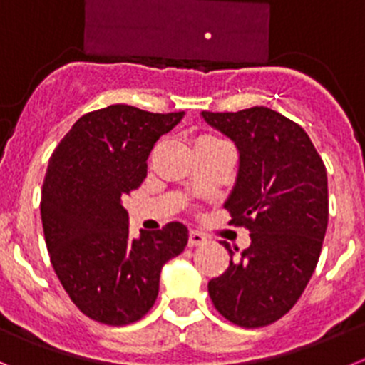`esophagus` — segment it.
<instances>
[{
  "instance_id": "34e87169",
  "label": "esophagus",
  "mask_w": 365,
  "mask_h": 365,
  "mask_svg": "<svg viewBox=\"0 0 365 365\" xmlns=\"http://www.w3.org/2000/svg\"><path fill=\"white\" fill-rule=\"evenodd\" d=\"M205 236L198 231H190L189 232V247H198V245L205 244Z\"/></svg>"
}]
</instances>
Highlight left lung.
Returning <instances> with one entry per match:
<instances>
[{"label": "left lung", "instance_id": "8db88e82", "mask_svg": "<svg viewBox=\"0 0 365 365\" xmlns=\"http://www.w3.org/2000/svg\"><path fill=\"white\" fill-rule=\"evenodd\" d=\"M202 118L238 149L225 209L231 223L251 232L240 255L223 242L231 262L209 282V297L236 326H269L297 304L320 258L329 216L326 165L307 133L277 110H203Z\"/></svg>", "mask_w": 365, "mask_h": 365}]
</instances>
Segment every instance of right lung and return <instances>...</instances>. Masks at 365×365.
Returning <instances> with one entry per match:
<instances>
[{"label":"right lung","mask_w":365,"mask_h":365,"mask_svg":"<svg viewBox=\"0 0 365 365\" xmlns=\"http://www.w3.org/2000/svg\"><path fill=\"white\" fill-rule=\"evenodd\" d=\"M183 114L109 105L81 116L48 160L41 222L52 267L78 309L101 324L145 317L162 267L187 245L180 222L130 238L121 203L145 180L154 143Z\"/></svg>","instance_id":"obj_1"}]
</instances>
